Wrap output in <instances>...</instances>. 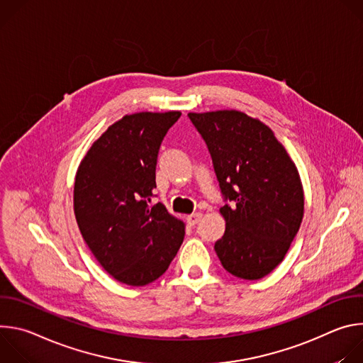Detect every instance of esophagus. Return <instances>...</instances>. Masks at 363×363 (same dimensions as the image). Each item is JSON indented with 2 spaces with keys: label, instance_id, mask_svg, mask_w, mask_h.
I'll return each mask as SVG.
<instances>
[{
  "label": "esophagus",
  "instance_id": "1",
  "mask_svg": "<svg viewBox=\"0 0 363 363\" xmlns=\"http://www.w3.org/2000/svg\"><path fill=\"white\" fill-rule=\"evenodd\" d=\"M201 218H202V214H201V213H195V214L188 216V217H186V221H188L189 225H195V224H198V223L201 221Z\"/></svg>",
  "mask_w": 363,
  "mask_h": 363
}]
</instances>
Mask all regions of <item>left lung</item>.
<instances>
[{
	"instance_id": "1",
	"label": "left lung",
	"mask_w": 363,
	"mask_h": 363,
	"mask_svg": "<svg viewBox=\"0 0 363 363\" xmlns=\"http://www.w3.org/2000/svg\"><path fill=\"white\" fill-rule=\"evenodd\" d=\"M211 155L225 233L214 245L235 277L270 274L294 240L304 210L300 177L273 130L238 111L188 113Z\"/></svg>"
}]
</instances>
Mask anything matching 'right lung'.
Returning <instances> with one entry per match:
<instances>
[{
  "instance_id": "1",
  "label": "right lung",
  "mask_w": 363,
  "mask_h": 363,
  "mask_svg": "<svg viewBox=\"0 0 363 363\" xmlns=\"http://www.w3.org/2000/svg\"><path fill=\"white\" fill-rule=\"evenodd\" d=\"M181 112H140L109 126L74 181L79 230L100 266L128 286L161 277L185 235L184 223L153 196L161 143Z\"/></svg>"
}]
</instances>
